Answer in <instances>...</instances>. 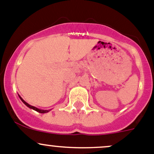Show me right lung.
Wrapping results in <instances>:
<instances>
[{
	"instance_id": "right-lung-1",
	"label": "right lung",
	"mask_w": 154,
	"mask_h": 154,
	"mask_svg": "<svg viewBox=\"0 0 154 154\" xmlns=\"http://www.w3.org/2000/svg\"><path fill=\"white\" fill-rule=\"evenodd\" d=\"M19 98H20V100H22V102H23V103H24V104L25 105V106H27V107H28V108H30V109H33V110L36 111V112H39V113H42V114H44V113H47V112H49V111H50V110H42V109H38V108H36V107H34V106H30V105H29L28 103H26V102L25 101V100H24L23 99H22V97H20V96L19 95Z\"/></svg>"
}]
</instances>
